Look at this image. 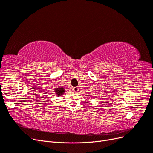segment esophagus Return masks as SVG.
Instances as JSON below:
<instances>
[{"instance_id": "34e87169", "label": "esophagus", "mask_w": 153, "mask_h": 153, "mask_svg": "<svg viewBox=\"0 0 153 153\" xmlns=\"http://www.w3.org/2000/svg\"><path fill=\"white\" fill-rule=\"evenodd\" d=\"M73 91H74V92H77L78 91H79V88H78V87H73Z\"/></svg>"}]
</instances>
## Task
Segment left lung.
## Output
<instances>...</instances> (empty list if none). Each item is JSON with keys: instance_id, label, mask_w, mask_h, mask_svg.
I'll return each mask as SVG.
<instances>
[{"instance_id": "1", "label": "left lung", "mask_w": 153, "mask_h": 153, "mask_svg": "<svg viewBox=\"0 0 153 153\" xmlns=\"http://www.w3.org/2000/svg\"><path fill=\"white\" fill-rule=\"evenodd\" d=\"M89 96H92L91 95V93H89Z\"/></svg>"}]
</instances>
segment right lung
Wrapping results in <instances>:
<instances>
[{
    "instance_id": "1",
    "label": "right lung",
    "mask_w": 153,
    "mask_h": 153,
    "mask_svg": "<svg viewBox=\"0 0 153 153\" xmlns=\"http://www.w3.org/2000/svg\"><path fill=\"white\" fill-rule=\"evenodd\" d=\"M54 91L55 94H56L57 96H58L59 97L62 96L66 92V89L63 87H55L54 89Z\"/></svg>"
}]
</instances>
